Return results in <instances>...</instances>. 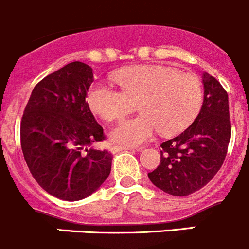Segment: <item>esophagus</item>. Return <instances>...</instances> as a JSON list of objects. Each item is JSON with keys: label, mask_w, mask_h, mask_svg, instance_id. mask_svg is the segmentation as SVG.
Listing matches in <instances>:
<instances>
[{"label": "esophagus", "mask_w": 249, "mask_h": 249, "mask_svg": "<svg viewBox=\"0 0 249 249\" xmlns=\"http://www.w3.org/2000/svg\"><path fill=\"white\" fill-rule=\"evenodd\" d=\"M124 150H133V148H129V146H118V145L111 146V151H112V153H118V151H124ZM137 150H142V148L137 149Z\"/></svg>", "instance_id": "1"}]
</instances>
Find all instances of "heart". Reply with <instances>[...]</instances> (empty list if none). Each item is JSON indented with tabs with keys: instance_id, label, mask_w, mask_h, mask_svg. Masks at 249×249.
I'll return each instance as SVG.
<instances>
[{
	"instance_id": "heart-1",
	"label": "heart",
	"mask_w": 249,
	"mask_h": 249,
	"mask_svg": "<svg viewBox=\"0 0 249 249\" xmlns=\"http://www.w3.org/2000/svg\"><path fill=\"white\" fill-rule=\"evenodd\" d=\"M113 79L121 89L95 82L88 90L87 103L105 121L122 118L138 103L141 115L122 121L111 132L113 143L121 145L143 144L158 131L164 136L181 133L202 105L198 78L169 66H131L115 72Z\"/></svg>"
}]
</instances>
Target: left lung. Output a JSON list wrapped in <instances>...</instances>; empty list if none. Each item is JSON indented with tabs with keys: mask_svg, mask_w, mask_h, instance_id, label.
<instances>
[{
	"mask_svg": "<svg viewBox=\"0 0 249 249\" xmlns=\"http://www.w3.org/2000/svg\"><path fill=\"white\" fill-rule=\"evenodd\" d=\"M204 100L191 126L161 144L160 164L148 177L171 196L186 197L209 183L224 164L231 137L229 96L217 79L203 74Z\"/></svg>",
	"mask_w": 249,
	"mask_h": 249,
	"instance_id": "obj_1",
	"label": "left lung"
}]
</instances>
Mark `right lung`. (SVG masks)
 I'll list each match as a JSON object with an SVG mask.
<instances>
[{"label":"right lung","mask_w":249,"mask_h":249,"mask_svg":"<svg viewBox=\"0 0 249 249\" xmlns=\"http://www.w3.org/2000/svg\"><path fill=\"white\" fill-rule=\"evenodd\" d=\"M93 70L71 62L33 89L20 122V144L30 174L58 199L75 202L108 177L112 154L91 144L106 138L85 101Z\"/></svg>","instance_id":"obj_1"}]
</instances>
